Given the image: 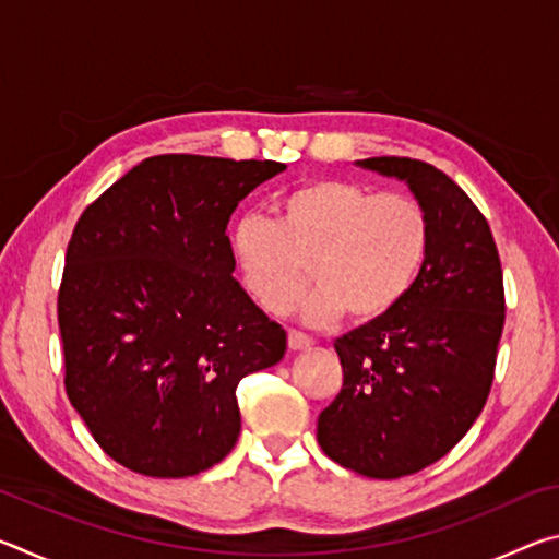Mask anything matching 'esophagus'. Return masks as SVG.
Returning <instances> with one entry per match:
<instances>
[{
    "instance_id": "obj_1",
    "label": "esophagus",
    "mask_w": 559,
    "mask_h": 559,
    "mask_svg": "<svg viewBox=\"0 0 559 559\" xmlns=\"http://www.w3.org/2000/svg\"><path fill=\"white\" fill-rule=\"evenodd\" d=\"M288 347L290 349H310L313 347V337L300 333V330H290L288 333Z\"/></svg>"
}]
</instances>
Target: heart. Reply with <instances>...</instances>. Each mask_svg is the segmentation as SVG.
Segmentation results:
<instances>
[{"mask_svg":"<svg viewBox=\"0 0 559 559\" xmlns=\"http://www.w3.org/2000/svg\"><path fill=\"white\" fill-rule=\"evenodd\" d=\"M278 222L243 214L231 253L249 296L283 316L306 296L310 269L318 293L310 325L390 316L414 290L431 251V219L404 192H372L349 179L323 177L293 187L276 202Z\"/></svg>","mask_w":559,"mask_h":559,"instance_id":"1","label":"heart"}]
</instances>
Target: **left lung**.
I'll use <instances>...</instances> for the list:
<instances>
[{
    "label": "left lung",
    "instance_id": "obj_1",
    "mask_svg": "<svg viewBox=\"0 0 559 559\" xmlns=\"http://www.w3.org/2000/svg\"><path fill=\"white\" fill-rule=\"evenodd\" d=\"M396 177L431 219V251L390 316L335 340L343 390L318 416V443L367 478L431 466L478 419L503 333V271L486 216L449 175L412 157L357 159Z\"/></svg>",
    "mask_w": 559,
    "mask_h": 559
}]
</instances>
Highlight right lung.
<instances>
[{
    "label": "right lung",
    "instance_id": "1",
    "mask_svg": "<svg viewBox=\"0 0 559 559\" xmlns=\"http://www.w3.org/2000/svg\"><path fill=\"white\" fill-rule=\"evenodd\" d=\"M273 159L157 155L75 224L59 290L66 394L112 461L197 476L234 449L236 386L286 355V330L234 278L226 224Z\"/></svg>",
    "mask_w": 559,
    "mask_h": 559
}]
</instances>
